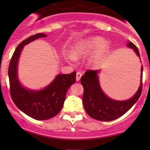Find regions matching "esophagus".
Instances as JSON below:
<instances>
[{"mask_svg": "<svg viewBox=\"0 0 150 150\" xmlns=\"http://www.w3.org/2000/svg\"><path fill=\"white\" fill-rule=\"evenodd\" d=\"M81 76H82V73L81 72H77L76 73V81H79L81 80Z\"/></svg>", "mask_w": 150, "mask_h": 150, "instance_id": "34e87169", "label": "esophagus"}]
</instances>
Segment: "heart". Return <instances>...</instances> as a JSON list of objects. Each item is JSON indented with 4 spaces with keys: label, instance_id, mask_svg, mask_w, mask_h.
<instances>
[{
    "label": "heart",
    "instance_id": "b5f03b06",
    "mask_svg": "<svg viewBox=\"0 0 150 150\" xmlns=\"http://www.w3.org/2000/svg\"><path fill=\"white\" fill-rule=\"evenodd\" d=\"M109 48V43L106 40H103L102 37H89L80 40L74 45L71 51L72 56L69 57V59L83 58L93 53L88 59V65L98 67L105 58Z\"/></svg>",
    "mask_w": 150,
    "mask_h": 150
}]
</instances>
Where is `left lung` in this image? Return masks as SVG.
I'll return each mask as SVG.
<instances>
[{
	"mask_svg": "<svg viewBox=\"0 0 150 150\" xmlns=\"http://www.w3.org/2000/svg\"><path fill=\"white\" fill-rule=\"evenodd\" d=\"M128 48H133L134 52L139 57L140 54L137 47L133 43H127ZM98 70H87L81 78L83 86L84 93L83 103L87 114L92 118L100 121H111L123 115L139 99L142 91V73L143 67H141L140 85L135 94L129 99L119 101L112 99L104 93L101 88Z\"/></svg>",
	"mask_w": 150,
	"mask_h": 150,
	"instance_id": "1",
	"label": "left lung"
}]
</instances>
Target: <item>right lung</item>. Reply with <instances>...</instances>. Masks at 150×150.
Instances as JSON below:
<instances>
[{"instance_id":"add662e5","label":"right lung","mask_w":150,"mask_h":150,"mask_svg":"<svg viewBox=\"0 0 150 150\" xmlns=\"http://www.w3.org/2000/svg\"><path fill=\"white\" fill-rule=\"evenodd\" d=\"M44 33H38L23 40L16 47L8 67L10 93L13 103L22 112L32 118L45 120L57 115L62 108L66 93L71 85L75 83L76 72L59 74L54 81L40 90L27 88L18 78V62L24 46L40 38Z\"/></svg>"}]
</instances>
